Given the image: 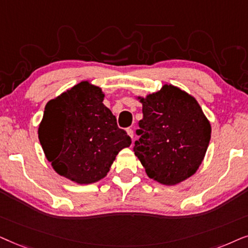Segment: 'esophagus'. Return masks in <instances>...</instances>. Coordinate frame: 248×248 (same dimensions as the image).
Here are the masks:
<instances>
[{
	"label": "esophagus",
	"instance_id": "esophagus-1",
	"mask_svg": "<svg viewBox=\"0 0 248 248\" xmlns=\"http://www.w3.org/2000/svg\"><path fill=\"white\" fill-rule=\"evenodd\" d=\"M127 133H128V135H129V136L131 137V140H134V130L131 129V128H128Z\"/></svg>",
	"mask_w": 248,
	"mask_h": 248
}]
</instances>
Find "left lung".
I'll return each mask as SVG.
<instances>
[{"label": "left lung", "instance_id": "1", "mask_svg": "<svg viewBox=\"0 0 248 248\" xmlns=\"http://www.w3.org/2000/svg\"><path fill=\"white\" fill-rule=\"evenodd\" d=\"M138 100L143 119L134 152L147 176L167 186L193 176L211 140L210 121L197 101L172 85Z\"/></svg>", "mask_w": 248, "mask_h": 248}]
</instances>
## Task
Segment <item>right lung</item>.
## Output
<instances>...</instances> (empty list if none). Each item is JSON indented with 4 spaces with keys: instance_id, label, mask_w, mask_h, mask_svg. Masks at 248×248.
<instances>
[{
    "instance_id": "1",
    "label": "right lung",
    "mask_w": 248,
    "mask_h": 248,
    "mask_svg": "<svg viewBox=\"0 0 248 248\" xmlns=\"http://www.w3.org/2000/svg\"><path fill=\"white\" fill-rule=\"evenodd\" d=\"M104 94L81 81L46 104L38 138L53 169L71 181L87 185L103 179L130 137L120 129Z\"/></svg>"
}]
</instances>
